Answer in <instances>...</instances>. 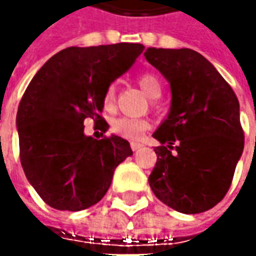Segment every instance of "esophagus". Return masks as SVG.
Returning a JSON list of instances; mask_svg holds the SVG:
<instances>
[{
  "label": "esophagus",
  "instance_id": "1",
  "mask_svg": "<svg viewBox=\"0 0 256 256\" xmlns=\"http://www.w3.org/2000/svg\"><path fill=\"white\" fill-rule=\"evenodd\" d=\"M141 146H142V144L131 142V148H132V151H136V150H140Z\"/></svg>",
  "mask_w": 256,
  "mask_h": 256
}]
</instances>
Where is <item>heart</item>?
<instances>
[{
  "instance_id": "heart-1",
  "label": "heart",
  "mask_w": 256,
  "mask_h": 256,
  "mask_svg": "<svg viewBox=\"0 0 256 256\" xmlns=\"http://www.w3.org/2000/svg\"><path fill=\"white\" fill-rule=\"evenodd\" d=\"M140 86L144 90V92L146 94L151 98H160V95L162 92V86L160 80L152 74H142L138 78ZM115 102V86L110 85L106 88V91L104 94L102 104L105 110H111ZM150 128V122L145 120H134L128 116H120L115 118L111 122V130L114 134L122 136L125 140H140L146 130Z\"/></svg>"
}]
</instances>
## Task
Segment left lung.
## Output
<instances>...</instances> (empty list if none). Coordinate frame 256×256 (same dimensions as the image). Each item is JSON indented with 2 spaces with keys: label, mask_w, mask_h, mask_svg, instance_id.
<instances>
[{
  "label": "left lung",
  "mask_w": 256,
  "mask_h": 256,
  "mask_svg": "<svg viewBox=\"0 0 256 256\" xmlns=\"http://www.w3.org/2000/svg\"><path fill=\"white\" fill-rule=\"evenodd\" d=\"M144 55L171 86L170 112L152 134L161 145L150 186L175 211H208L230 190L244 151L238 98L194 50L148 48Z\"/></svg>",
  "instance_id": "8db88e82"
}]
</instances>
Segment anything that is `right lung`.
Listing matches in <instances>:
<instances>
[{"mask_svg":"<svg viewBox=\"0 0 256 256\" xmlns=\"http://www.w3.org/2000/svg\"><path fill=\"white\" fill-rule=\"evenodd\" d=\"M142 44L70 46L51 56L26 86L16 112L20 158L28 182L45 204L82 211L102 200L115 168L132 155L118 135L95 140L84 134L92 118L104 132L106 88L125 74Z\"/></svg>","mask_w":256,"mask_h":256,"instance_id":"1","label":"right lung"}]
</instances>
